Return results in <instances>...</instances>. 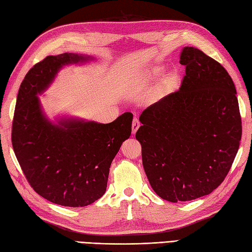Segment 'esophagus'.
Instances as JSON below:
<instances>
[{
    "label": "esophagus",
    "mask_w": 252,
    "mask_h": 252,
    "mask_svg": "<svg viewBox=\"0 0 252 252\" xmlns=\"http://www.w3.org/2000/svg\"><path fill=\"white\" fill-rule=\"evenodd\" d=\"M138 127H140V121H138V119L135 117L132 122V133L133 134H135L136 131L138 130Z\"/></svg>",
    "instance_id": "1"
}]
</instances>
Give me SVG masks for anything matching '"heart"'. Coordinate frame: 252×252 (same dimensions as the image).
<instances>
[{
    "label": "heart",
    "instance_id": "1",
    "mask_svg": "<svg viewBox=\"0 0 252 252\" xmlns=\"http://www.w3.org/2000/svg\"><path fill=\"white\" fill-rule=\"evenodd\" d=\"M163 71V67L162 66H160V65H158V66H155V67H153L151 70H149L148 72H147V74H146V79H154V78H156V77H158L159 74H161V72ZM173 74L172 76H170L167 80H165V82H164V85H168L169 84V82L171 81V80L173 79Z\"/></svg>",
    "mask_w": 252,
    "mask_h": 252
}]
</instances>
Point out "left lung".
I'll list each match as a JSON object with an SVG mask.
<instances>
[{"label":"left lung","mask_w":252,"mask_h":252,"mask_svg":"<svg viewBox=\"0 0 252 252\" xmlns=\"http://www.w3.org/2000/svg\"><path fill=\"white\" fill-rule=\"evenodd\" d=\"M181 88L142 112L136 140L155 192L170 202L209 195L225 179L242 138L236 89L220 63L185 46Z\"/></svg>","instance_id":"left-lung-1"}]
</instances>
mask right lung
<instances>
[{
	"label": "right lung",
	"mask_w": 252,
	"mask_h": 252,
	"mask_svg": "<svg viewBox=\"0 0 252 252\" xmlns=\"http://www.w3.org/2000/svg\"><path fill=\"white\" fill-rule=\"evenodd\" d=\"M93 60L63 53L35 63L20 84L12 144L30 186L45 199L65 207L91 205L105 194L109 168L122 143L130 137L133 115L110 123L44 116L37 94L43 93L65 65Z\"/></svg>",
	"instance_id": "add662e5"
}]
</instances>
